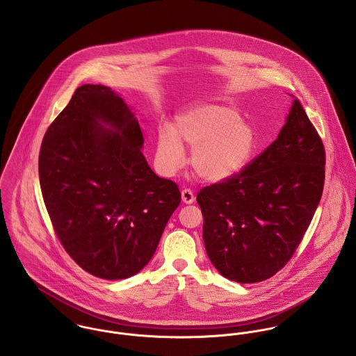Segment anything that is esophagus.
<instances>
[{"instance_id":"esophagus-1","label":"esophagus","mask_w":356,"mask_h":356,"mask_svg":"<svg viewBox=\"0 0 356 356\" xmlns=\"http://www.w3.org/2000/svg\"><path fill=\"white\" fill-rule=\"evenodd\" d=\"M181 195H182V202L185 204H193L196 200V196L191 189H184Z\"/></svg>"}]
</instances>
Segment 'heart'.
Segmentation results:
<instances>
[{
	"label": "heart",
	"mask_w": 356,
	"mask_h": 356,
	"mask_svg": "<svg viewBox=\"0 0 356 356\" xmlns=\"http://www.w3.org/2000/svg\"><path fill=\"white\" fill-rule=\"evenodd\" d=\"M256 145L254 126L225 105L207 104L181 115L172 130L163 127L157 141V160L174 172L184 163V147L192 151L191 164L197 177L219 182L240 172Z\"/></svg>",
	"instance_id": "heart-1"
}]
</instances>
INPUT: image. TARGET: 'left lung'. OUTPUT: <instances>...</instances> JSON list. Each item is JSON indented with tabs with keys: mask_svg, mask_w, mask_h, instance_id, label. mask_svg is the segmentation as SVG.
Segmentation results:
<instances>
[{
	"mask_svg": "<svg viewBox=\"0 0 356 356\" xmlns=\"http://www.w3.org/2000/svg\"><path fill=\"white\" fill-rule=\"evenodd\" d=\"M323 182L322 140L295 99L274 143L238 174L197 195L215 268L240 284L273 277L303 240Z\"/></svg>",
	"mask_w": 356,
	"mask_h": 356,
	"instance_id": "1",
	"label": "left lung"
}]
</instances>
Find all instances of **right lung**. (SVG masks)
<instances>
[{
    "mask_svg": "<svg viewBox=\"0 0 356 356\" xmlns=\"http://www.w3.org/2000/svg\"><path fill=\"white\" fill-rule=\"evenodd\" d=\"M143 145L134 113L102 85L79 86L42 140L40 184L53 229L75 263L102 280L141 271L181 203Z\"/></svg>",
    "mask_w": 356,
    "mask_h": 356,
    "instance_id": "add662e5",
    "label": "right lung"
}]
</instances>
